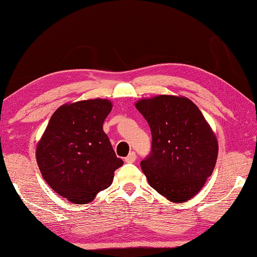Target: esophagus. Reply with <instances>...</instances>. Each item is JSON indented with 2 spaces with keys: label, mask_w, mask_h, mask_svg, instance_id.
<instances>
[{
  "label": "esophagus",
  "mask_w": 257,
  "mask_h": 257,
  "mask_svg": "<svg viewBox=\"0 0 257 257\" xmlns=\"http://www.w3.org/2000/svg\"><path fill=\"white\" fill-rule=\"evenodd\" d=\"M124 161L127 162V163H134V162L136 161V154L134 153V151H132L127 157L124 158Z\"/></svg>",
  "instance_id": "obj_1"
}]
</instances>
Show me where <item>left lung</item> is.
Returning a JSON list of instances; mask_svg holds the SVG:
<instances>
[{
    "instance_id": "left-lung-1",
    "label": "left lung",
    "mask_w": 257,
    "mask_h": 257,
    "mask_svg": "<svg viewBox=\"0 0 257 257\" xmlns=\"http://www.w3.org/2000/svg\"><path fill=\"white\" fill-rule=\"evenodd\" d=\"M150 125V155L141 162L149 185L172 202L201 190L218 157V141L204 115L185 96L157 95L136 102Z\"/></svg>"
}]
</instances>
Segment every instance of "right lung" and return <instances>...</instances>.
Returning a JSON list of instances; mask_svg holds the SVG:
<instances>
[{"mask_svg": "<svg viewBox=\"0 0 257 257\" xmlns=\"http://www.w3.org/2000/svg\"><path fill=\"white\" fill-rule=\"evenodd\" d=\"M113 104L107 99L60 106L50 118L36 149V160L49 186L74 204H86L113 183L123 164L104 134Z\"/></svg>", "mask_w": 257, "mask_h": 257, "instance_id": "add662e5", "label": "right lung"}]
</instances>
